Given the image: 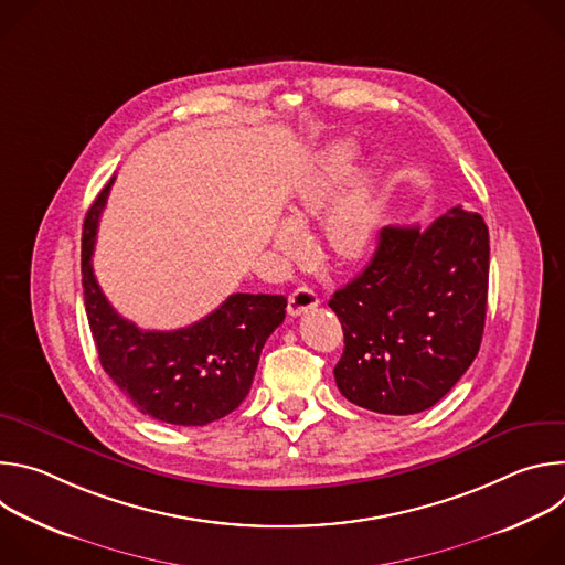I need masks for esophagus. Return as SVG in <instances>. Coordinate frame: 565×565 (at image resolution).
Instances as JSON below:
<instances>
[{
  "label": "esophagus",
  "instance_id": "esophagus-1",
  "mask_svg": "<svg viewBox=\"0 0 565 565\" xmlns=\"http://www.w3.org/2000/svg\"><path fill=\"white\" fill-rule=\"evenodd\" d=\"M317 303H319V297L315 295V290L301 286V288L290 292V297H288V312L292 317H299V315L312 310Z\"/></svg>",
  "mask_w": 565,
  "mask_h": 565
}]
</instances>
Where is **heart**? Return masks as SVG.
I'll use <instances>...</instances> for the list:
<instances>
[{
  "label": "heart",
  "instance_id": "1",
  "mask_svg": "<svg viewBox=\"0 0 565 565\" xmlns=\"http://www.w3.org/2000/svg\"><path fill=\"white\" fill-rule=\"evenodd\" d=\"M358 160V145L342 140L335 142L321 163L301 181L295 194V218H310L324 212L338 196L340 185L351 177ZM380 218L377 172L362 179L349 194H344L324 221V248L333 264L349 266L360 262L375 238ZM277 248L284 255L299 253L301 236L292 225L277 230Z\"/></svg>",
  "mask_w": 565,
  "mask_h": 565
}]
</instances>
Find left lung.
<instances>
[{"mask_svg": "<svg viewBox=\"0 0 565 565\" xmlns=\"http://www.w3.org/2000/svg\"><path fill=\"white\" fill-rule=\"evenodd\" d=\"M488 277L490 232L476 212L382 227L364 273L329 301L344 331L333 369L342 395L388 416L434 407L480 349Z\"/></svg>", "mask_w": 565, "mask_h": 565, "instance_id": "left-lung-1", "label": "left lung"}]
</instances>
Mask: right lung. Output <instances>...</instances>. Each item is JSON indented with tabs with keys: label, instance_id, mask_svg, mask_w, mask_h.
<instances>
[{
	"label": "right lung",
	"instance_id": "obj_1",
	"mask_svg": "<svg viewBox=\"0 0 565 565\" xmlns=\"http://www.w3.org/2000/svg\"><path fill=\"white\" fill-rule=\"evenodd\" d=\"M111 183L89 207L83 230L85 308L100 364L140 414L179 427L214 423L246 399L262 349L284 321L288 301L284 295L234 292L188 329H138L107 301L92 266Z\"/></svg>",
	"mask_w": 565,
	"mask_h": 565
}]
</instances>
